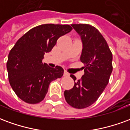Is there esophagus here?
<instances>
[{"mask_svg": "<svg viewBox=\"0 0 130 130\" xmlns=\"http://www.w3.org/2000/svg\"><path fill=\"white\" fill-rule=\"evenodd\" d=\"M64 76H70V74L68 73L67 71H64Z\"/></svg>", "mask_w": 130, "mask_h": 130, "instance_id": "34e87169", "label": "esophagus"}]
</instances>
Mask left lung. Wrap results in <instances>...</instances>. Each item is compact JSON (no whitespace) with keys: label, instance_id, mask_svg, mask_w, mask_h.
<instances>
[{"label":"left lung","instance_id":"left-lung-1","mask_svg":"<svg viewBox=\"0 0 130 130\" xmlns=\"http://www.w3.org/2000/svg\"><path fill=\"white\" fill-rule=\"evenodd\" d=\"M81 37L80 60L84 64V74L74 82V87L65 90L66 102L76 109H84L95 102L109 83L112 72L111 51L100 31L88 24H72ZM70 76L76 81L73 74Z\"/></svg>","mask_w":130,"mask_h":130}]
</instances>
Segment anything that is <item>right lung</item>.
I'll return each instance as SVG.
<instances>
[{"mask_svg":"<svg viewBox=\"0 0 130 130\" xmlns=\"http://www.w3.org/2000/svg\"><path fill=\"white\" fill-rule=\"evenodd\" d=\"M72 30L69 25H40L24 34L10 50L7 62L9 82L16 95L25 102L42 101L50 83L62 76L61 67L51 68L43 64L42 59L57 40Z\"/></svg>","mask_w":130,"mask_h":130,"instance_id":"1","label":"right lung"}]
</instances>
